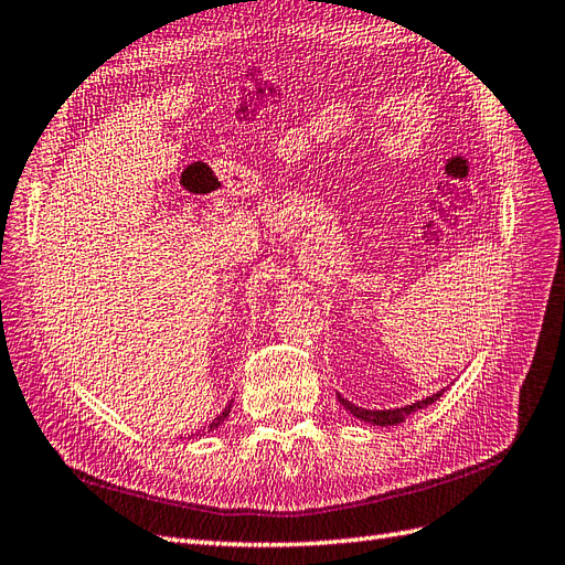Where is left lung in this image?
I'll return each instance as SVG.
<instances>
[{
  "label": "left lung",
  "instance_id": "obj_1",
  "mask_svg": "<svg viewBox=\"0 0 565 565\" xmlns=\"http://www.w3.org/2000/svg\"><path fill=\"white\" fill-rule=\"evenodd\" d=\"M441 392H445V390H439V392H435V394H430V396H425V399H420V402H416V404L402 406V408H380V411H371V408H363V406H356V404H352V402H347L340 392H338V402L349 411V414L356 416L359 420L371 423V425H380V428H387V425H399V423H404L411 414H416V411L435 404V402L439 399V396H441Z\"/></svg>",
  "mask_w": 565,
  "mask_h": 565
}]
</instances>
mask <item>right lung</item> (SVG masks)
Segmentation results:
<instances>
[{
	"label": "right lung",
	"mask_w": 565,
	"mask_h": 565,
	"mask_svg": "<svg viewBox=\"0 0 565 565\" xmlns=\"http://www.w3.org/2000/svg\"><path fill=\"white\" fill-rule=\"evenodd\" d=\"M231 408H233V402H231V404H227V406L223 408V414H221V416H216V418H213V420H211V425H209V430H213V428H218V425H221V423H223V420L227 418V414H231Z\"/></svg>",
	"instance_id": "obj_1"
}]
</instances>
